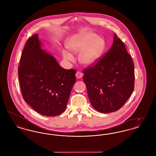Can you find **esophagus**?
Listing matches in <instances>:
<instances>
[{
  "instance_id": "obj_1",
  "label": "esophagus",
  "mask_w": 156,
  "mask_h": 156,
  "mask_svg": "<svg viewBox=\"0 0 156 156\" xmlns=\"http://www.w3.org/2000/svg\"><path fill=\"white\" fill-rule=\"evenodd\" d=\"M76 77L77 78H78V79H80V78H81L82 77V76H83V74L81 72H80V71H77L76 72Z\"/></svg>"
}]
</instances>
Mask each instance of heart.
<instances>
[{
	"instance_id": "heart-1",
	"label": "heart",
	"mask_w": 156,
	"mask_h": 156,
	"mask_svg": "<svg viewBox=\"0 0 156 156\" xmlns=\"http://www.w3.org/2000/svg\"><path fill=\"white\" fill-rule=\"evenodd\" d=\"M67 48L74 53H80L79 60L85 66H92L96 63L103 54L105 41L102 38L92 32L83 33L71 38L67 44ZM64 58L73 61L74 57L69 52L62 51Z\"/></svg>"
}]
</instances>
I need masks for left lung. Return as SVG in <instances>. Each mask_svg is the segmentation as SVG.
Here are the masks:
<instances>
[{"label":"left lung","instance_id":"8db88e82","mask_svg":"<svg viewBox=\"0 0 156 156\" xmlns=\"http://www.w3.org/2000/svg\"><path fill=\"white\" fill-rule=\"evenodd\" d=\"M83 73L89 101L97 111L119 110L133 91V62L116 34L109 50L95 64L84 69Z\"/></svg>","mask_w":156,"mask_h":156}]
</instances>
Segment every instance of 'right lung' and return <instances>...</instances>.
<instances>
[{"label": "right lung", "mask_w": 156, "mask_h": 156, "mask_svg": "<svg viewBox=\"0 0 156 156\" xmlns=\"http://www.w3.org/2000/svg\"><path fill=\"white\" fill-rule=\"evenodd\" d=\"M76 70L61 67L51 54L41 49L38 35L27 41L18 68L24 100L38 113L47 116L65 111L76 81Z\"/></svg>", "instance_id": "right-lung-1"}]
</instances>
